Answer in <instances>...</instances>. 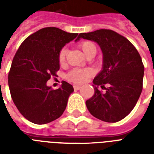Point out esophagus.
I'll return each instance as SVG.
<instances>
[{"label":"esophagus","mask_w":154,"mask_h":154,"mask_svg":"<svg viewBox=\"0 0 154 154\" xmlns=\"http://www.w3.org/2000/svg\"><path fill=\"white\" fill-rule=\"evenodd\" d=\"M73 88H74V90H79L82 88V86H80V85H74Z\"/></svg>","instance_id":"34e87169"}]
</instances>
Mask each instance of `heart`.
I'll return each instance as SVG.
<instances>
[{
    "label": "heart",
    "instance_id": "obj_1",
    "mask_svg": "<svg viewBox=\"0 0 154 154\" xmlns=\"http://www.w3.org/2000/svg\"><path fill=\"white\" fill-rule=\"evenodd\" d=\"M80 48L82 49L85 55L92 49H96L95 45L91 42H82V44L80 45ZM65 55H66V49L63 48L62 49H60V53H59V57H58L59 61L60 63L64 62L65 59ZM93 74H94V71L91 69H74L69 72L68 78L75 83L82 84V83L86 82L88 78L91 77Z\"/></svg>",
    "mask_w": 154,
    "mask_h": 154
}]
</instances>
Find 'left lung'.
I'll return each mask as SVG.
<instances>
[{
  "label": "left lung",
  "instance_id": "1",
  "mask_svg": "<svg viewBox=\"0 0 154 154\" xmlns=\"http://www.w3.org/2000/svg\"><path fill=\"white\" fill-rule=\"evenodd\" d=\"M81 38L96 42L103 54L102 69L93 81L94 94L87 109L103 122H117L126 117L142 91L144 65L140 54L129 40L110 29L80 33ZM107 84L103 94L98 89Z\"/></svg>",
  "mask_w": 154,
  "mask_h": 154
}]
</instances>
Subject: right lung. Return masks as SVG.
I'll return each mask as SVG.
<instances>
[{"instance_id":"1","label":"right lung","mask_w":154,"mask_h":154,"mask_svg":"<svg viewBox=\"0 0 154 154\" xmlns=\"http://www.w3.org/2000/svg\"><path fill=\"white\" fill-rule=\"evenodd\" d=\"M77 35L58 28H44L28 37L16 53L8 72V87L17 109L29 122L47 124L63 114L73 87L62 82L54 90L47 82L60 69V49Z\"/></svg>"}]
</instances>
